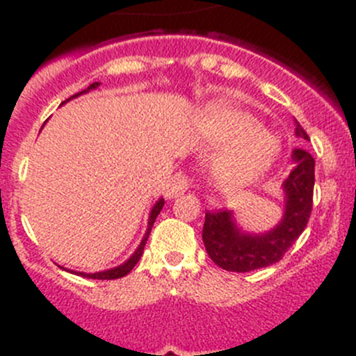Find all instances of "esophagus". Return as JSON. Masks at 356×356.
<instances>
[{
    "instance_id": "obj_1",
    "label": "esophagus",
    "mask_w": 356,
    "mask_h": 356,
    "mask_svg": "<svg viewBox=\"0 0 356 356\" xmlns=\"http://www.w3.org/2000/svg\"><path fill=\"white\" fill-rule=\"evenodd\" d=\"M189 186H191V179H189L184 172H177V174H174L170 179H168L167 196L168 198H174V196L188 191Z\"/></svg>"
}]
</instances>
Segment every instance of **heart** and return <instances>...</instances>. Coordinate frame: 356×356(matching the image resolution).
<instances>
[{"instance_id": "obj_1", "label": "heart", "mask_w": 356, "mask_h": 356, "mask_svg": "<svg viewBox=\"0 0 356 356\" xmlns=\"http://www.w3.org/2000/svg\"><path fill=\"white\" fill-rule=\"evenodd\" d=\"M201 138L222 148L213 175L224 188H245L264 177L279 155V141L260 122L227 103H211L198 117Z\"/></svg>"}]
</instances>
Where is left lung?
Here are the masks:
<instances>
[{
    "mask_svg": "<svg viewBox=\"0 0 356 356\" xmlns=\"http://www.w3.org/2000/svg\"><path fill=\"white\" fill-rule=\"evenodd\" d=\"M296 136L308 139L305 129L296 122ZM293 170L282 182L284 215L272 231L261 234L243 232L236 225L232 211H207L203 243L207 253L218 267L231 272H251L268 267L284 257L308 224L314 204L315 160L305 149L293 152Z\"/></svg>",
    "mask_w": 356,
    "mask_h": 356,
    "instance_id": "1",
    "label": "left lung"
}]
</instances>
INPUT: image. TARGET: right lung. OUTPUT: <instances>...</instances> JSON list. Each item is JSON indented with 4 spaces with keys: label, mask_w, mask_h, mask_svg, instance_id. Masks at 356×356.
<instances>
[{
    "label": "right lung",
    "mask_w": 356,
    "mask_h": 356,
    "mask_svg": "<svg viewBox=\"0 0 356 356\" xmlns=\"http://www.w3.org/2000/svg\"><path fill=\"white\" fill-rule=\"evenodd\" d=\"M99 86V82H92L91 86H89L88 89H84V91H81V92H77V95H74L72 96V98H77V96H81V95H84V92H89L91 91V89H96ZM72 98H68V99H72ZM67 99V102H68ZM65 103V102H63ZM163 198H160L155 203V207L152 208V211H149V218H148V229H146V234H145V238H143V241H141V245L138 246V250L134 251V253H132V257L129 258L127 261H124V264L122 265H118V267H115V268H110V270H103V272H95V274H86V272H74V270H70L72 274H77V275H82V277H89V279H103V281H110V279H118V277H124V275H127L129 272L132 270V268L136 267V264H138L139 261V258H141V254H143V250H145V245H146V241H148V236H149V232H152V227H153V224H155V220H156V217H158V213H160L161 211V208H163Z\"/></svg>",
    "instance_id": "right-lung-1"
}]
</instances>
